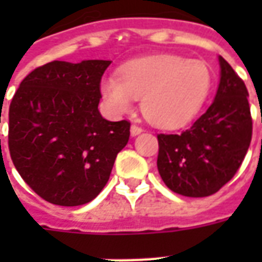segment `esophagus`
Wrapping results in <instances>:
<instances>
[{
  "mask_svg": "<svg viewBox=\"0 0 262 262\" xmlns=\"http://www.w3.org/2000/svg\"><path fill=\"white\" fill-rule=\"evenodd\" d=\"M142 132H143V129H142V127H140V126L132 125V127H130V135H132V136H133V137L137 136V135H140Z\"/></svg>",
  "mask_w": 262,
  "mask_h": 262,
  "instance_id": "esophagus-1",
  "label": "esophagus"
}]
</instances>
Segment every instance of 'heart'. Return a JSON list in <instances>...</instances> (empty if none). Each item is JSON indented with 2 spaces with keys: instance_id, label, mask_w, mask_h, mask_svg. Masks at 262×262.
<instances>
[{
  "instance_id": "heart-1",
  "label": "heart",
  "mask_w": 262,
  "mask_h": 262,
  "mask_svg": "<svg viewBox=\"0 0 262 262\" xmlns=\"http://www.w3.org/2000/svg\"><path fill=\"white\" fill-rule=\"evenodd\" d=\"M116 75H105L101 95L114 115H125L142 99L144 116L161 129L191 123L209 97L212 73L201 60L178 54H156L122 66Z\"/></svg>"
}]
</instances>
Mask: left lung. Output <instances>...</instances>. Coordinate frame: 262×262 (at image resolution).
<instances>
[{
  "label": "left lung",
  "mask_w": 262,
  "mask_h": 262,
  "mask_svg": "<svg viewBox=\"0 0 262 262\" xmlns=\"http://www.w3.org/2000/svg\"><path fill=\"white\" fill-rule=\"evenodd\" d=\"M219 64V86L208 111L181 135L157 136L161 180L184 196L217 192L234 177L251 142L246 84L222 56Z\"/></svg>",
  "instance_id": "8db88e82"
}]
</instances>
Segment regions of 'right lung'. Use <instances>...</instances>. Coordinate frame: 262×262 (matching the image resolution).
<instances>
[{"mask_svg":"<svg viewBox=\"0 0 262 262\" xmlns=\"http://www.w3.org/2000/svg\"><path fill=\"white\" fill-rule=\"evenodd\" d=\"M109 60H54L26 75L9 105L8 146L24 181L60 206L91 202L129 142L127 120L103 119L99 84Z\"/></svg>","mask_w":262,"mask_h":262,"instance_id":"obj_1","label":"right lung"}]
</instances>
